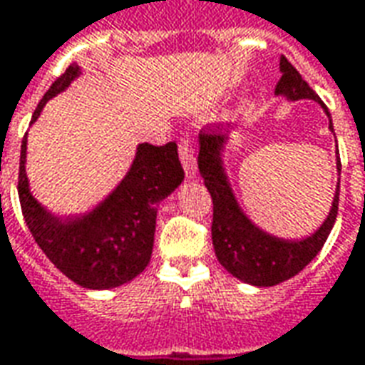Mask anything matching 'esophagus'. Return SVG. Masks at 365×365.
<instances>
[{"instance_id": "1", "label": "esophagus", "mask_w": 365, "mask_h": 365, "mask_svg": "<svg viewBox=\"0 0 365 365\" xmlns=\"http://www.w3.org/2000/svg\"><path fill=\"white\" fill-rule=\"evenodd\" d=\"M179 157L180 163L185 167L186 177H196L198 167H196V155H194V148L190 138H182L179 142Z\"/></svg>"}]
</instances>
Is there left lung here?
<instances>
[{"label": "left lung", "instance_id": "left-lung-1", "mask_svg": "<svg viewBox=\"0 0 365 365\" xmlns=\"http://www.w3.org/2000/svg\"><path fill=\"white\" fill-rule=\"evenodd\" d=\"M280 70L282 77L276 83V95H286L292 101L313 98V101L321 103L324 113L329 114L317 93L311 89L286 56L280 58ZM223 142L225 140H223V134H220L217 126L208 124L200 130L198 169L204 177V185L208 186L212 204H214L212 241H214L215 257L220 260V264L239 280L252 284V286H262V288L276 286L297 272H302L323 249L324 241L334 225L336 214H339L340 182L336 194H334V200H332L331 214L311 237L303 239V241L276 239L272 235H267L259 227H255L239 210L237 202L233 198V192L227 185V179H225L222 159H220ZM336 167L340 171V157H336Z\"/></svg>", "mask_w": 365, "mask_h": 365}]
</instances>
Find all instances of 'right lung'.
<instances>
[{
	"label": "right lung",
	"mask_w": 365,
	"mask_h": 365,
	"mask_svg": "<svg viewBox=\"0 0 365 365\" xmlns=\"http://www.w3.org/2000/svg\"><path fill=\"white\" fill-rule=\"evenodd\" d=\"M79 73L71 63L50 85L36 106L38 118L48 98L63 91ZM26 135L21 143L19 200L25 222L44 255L60 272L83 288L106 289L126 284L150 264L157 204L185 179L177 143H140L134 165L118 188L83 220H56L29 192L25 175Z\"/></svg>",
	"instance_id": "add662e5"
}]
</instances>
